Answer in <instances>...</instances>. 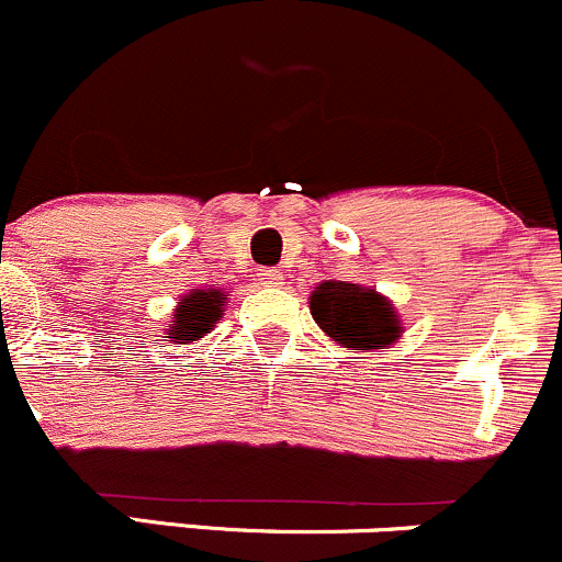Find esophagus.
Listing matches in <instances>:
<instances>
[{"instance_id": "esophagus-1", "label": "esophagus", "mask_w": 562, "mask_h": 562, "mask_svg": "<svg viewBox=\"0 0 562 562\" xmlns=\"http://www.w3.org/2000/svg\"><path fill=\"white\" fill-rule=\"evenodd\" d=\"M259 283H265V286H281L283 283L281 270H273V268L262 270V273H259Z\"/></svg>"}]
</instances>
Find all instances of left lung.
<instances>
[{"mask_svg": "<svg viewBox=\"0 0 562 562\" xmlns=\"http://www.w3.org/2000/svg\"><path fill=\"white\" fill-rule=\"evenodd\" d=\"M308 308L322 333L351 351L390 349L406 333L392 300L362 283H316Z\"/></svg>", "mask_w": 562, "mask_h": 562, "instance_id": "obj_1", "label": "left lung"}]
</instances>
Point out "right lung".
Listing matches in <instances>:
<instances>
[{
    "instance_id": "right-lung-1",
    "label": "right lung",
    "mask_w": 562,
    "mask_h": 562,
    "mask_svg": "<svg viewBox=\"0 0 562 562\" xmlns=\"http://www.w3.org/2000/svg\"><path fill=\"white\" fill-rule=\"evenodd\" d=\"M229 303V294L218 286L192 289L181 297V303L172 308L170 327L165 329V338L172 344L189 346L194 340L205 338L218 322L224 319V305Z\"/></svg>"
}]
</instances>
